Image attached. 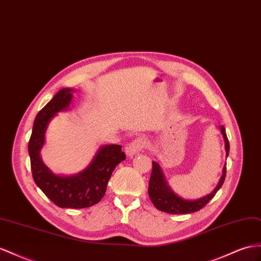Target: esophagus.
I'll return each mask as SVG.
<instances>
[{
  "mask_svg": "<svg viewBox=\"0 0 261 261\" xmlns=\"http://www.w3.org/2000/svg\"><path fill=\"white\" fill-rule=\"evenodd\" d=\"M145 146H146V142L144 141V140L142 138H138L136 140H133L131 143L126 145L125 152L129 156H133V155H136L137 153L143 151L145 149Z\"/></svg>",
  "mask_w": 261,
  "mask_h": 261,
  "instance_id": "esophagus-1",
  "label": "esophagus"
}]
</instances>
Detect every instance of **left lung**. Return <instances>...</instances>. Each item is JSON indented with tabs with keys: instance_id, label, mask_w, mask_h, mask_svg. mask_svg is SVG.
<instances>
[{
	"instance_id": "obj_1",
	"label": "left lung",
	"mask_w": 261,
	"mask_h": 261,
	"mask_svg": "<svg viewBox=\"0 0 261 261\" xmlns=\"http://www.w3.org/2000/svg\"><path fill=\"white\" fill-rule=\"evenodd\" d=\"M220 132L224 138L225 142V151H226V158L229 154V142L226 136V130L223 125L219 126ZM226 176V164L224 165L222 171V176H220L219 181L210 194H207L203 197L197 199H185L181 196H178L176 193L173 192L170 188L169 183L166 182V178L164 176V173L161 169V166L155 161H152V173L149 182V196L152 200L153 205H154L158 210L169 213V214H190L199 211L200 208L210 202V200L215 196L217 191L222 188V185L225 181Z\"/></svg>"
}]
</instances>
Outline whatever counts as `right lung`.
Returning a JSON list of instances; mask_svg holds the SVG:
<instances>
[{"mask_svg":"<svg viewBox=\"0 0 261 261\" xmlns=\"http://www.w3.org/2000/svg\"><path fill=\"white\" fill-rule=\"evenodd\" d=\"M73 89L63 88L37 113L29 142V154L34 182L44 194L62 208H85L99 203L116 166L125 160L121 145H101L91 162L77 174L58 175L41 158L48 124L58 112L69 109Z\"/></svg>","mask_w":261,"mask_h":261,"instance_id":"right-lung-1","label":"right lung"}]
</instances>
